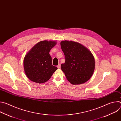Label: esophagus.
Listing matches in <instances>:
<instances>
[{
  "instance_id": "34e87169",
  "label": "esophagus",
  "mask_w": 121,
  "mask_h": 121,
  "mask_svg": "<svg viewBox=\"0 0 121 121\" xmlns=\"http://www.w3.org/2000/svg\"><path fill=\"white\" fill-rule=\"evenodd\" d=\"M57 68H60V67H61V64H58V65L57 66Z\"/></svg>"
}]
</instances>
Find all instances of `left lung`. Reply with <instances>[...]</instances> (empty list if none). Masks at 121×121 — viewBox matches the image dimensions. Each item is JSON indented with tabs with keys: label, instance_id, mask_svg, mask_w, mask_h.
Returning <instances> with one entry per match:
<instances>
[{
	"label": "left lung",
	"instance_id": "left-lung-1",
	"mask_svg": "<svg viewBox=\"0 0 121 121\" xmlns=\"http://www.w3.org/2000/svg\"><path fill=\"white\" fill-rule=\"evenodd\" d=\"M60 44L65 60L61 67L68 81L73 85L87 82L95 69V59L91 52L81 44L71 41H62Z\"/></svg>",
	"mask_w": 121,
	"mask_h": 121
}]
</instances>
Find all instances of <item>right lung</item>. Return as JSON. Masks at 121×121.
Wrapping results in <instances>:
<instances>
[{"label":"right lung","instance_id":"1","mask_svg":"<svg viewBox=\"0 0 121 121\" xmlns=\"http://www.w3.org/2000/svg\"><path fill=\"white\" fill-rule=\"evenodd\" d=\"M54 41H41L34 45L25 56L24 69L27 78L37 83L48 81L57 67L52 65L50 50L56 45Z\"/></svg>","mask_w":121,"mask_h":121}]
</instances>
